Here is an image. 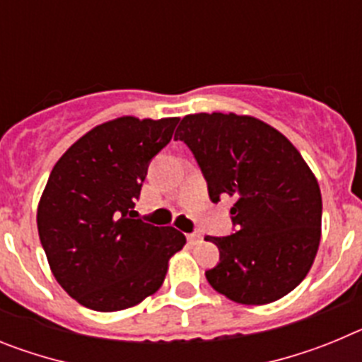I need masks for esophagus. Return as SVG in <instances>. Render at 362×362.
Here are the masks:
<instances>
[{
  "instance_id": "1",
  "label": "esophagus",
  "mask_w": 362,
  "mask_h": 362,
  "mask_svg": "<svg viewBox=\"0 0 362 362\" xmlns=\"http://www.w3.org/2000/svg\"><path fill=\"white\" fill-rule=\"evenodd\" d=\"M187 239H188V243H190V245H197V243H201L203 235H201V233H197V232H194V233H188Z\"/></svg>"
}]
</instances>
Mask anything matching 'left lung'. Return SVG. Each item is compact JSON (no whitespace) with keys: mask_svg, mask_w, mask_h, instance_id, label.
<instances>
[{"mask_svg":"<svg viewBox=\"0 0 362 362\" xmlns=\"http://www.w3.org/2000/svg\"><path fill=\"white\" fill-rule=\"evenodd\" d=\"M175 141L192 150L212 203L232 197L235 232L206 238L219 263L212 288L241 305H268L305 279L321 241L322 201L299 150L270 124L238 114H190Z\"/></svg>","mask_w":362,"mask_h":362,"instance_id":"8db88e82","label":"left lung"}]
</instances>
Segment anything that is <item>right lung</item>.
I'll use <instances>...</instances> for the list:
<instances>
[{
  "mask_svg": "<svg viewBox=\"0 0 362 362\" xmlns=\"http://www.w3.org/2000/svg\"><path fill=\"white\" fill-rule=\"evenodd\" d=\"M179 117L123 116L79 137L54 165L37 206V232L62 288L95 312L139 305L161 288L187 238L134 219L152 158Z\"/></svg>",
  "mask_w": 362,
  "mask_h": 362,
  "instance_id": "add662e5",
  "label": "right lung"
}]
</instances>
